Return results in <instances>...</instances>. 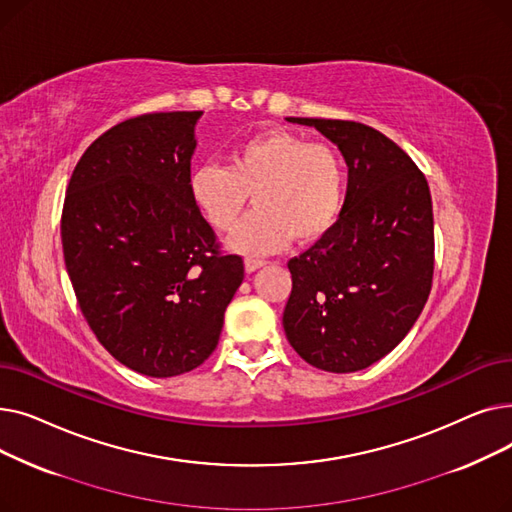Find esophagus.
<instances>
[{"instance_id":"esophagus-1","label":"esophagus","mask_w":512,"mask_h":512,"mask_svg":"<svg viewBox=\"0 0 512 512\" xmlns=\"http://www.w3.org/2000/svg\"><path fill=\"white\" fill-rule=\"evenodd\" d=\"M263 265H265L263 259H255V257H247V259H245V270H247V274H253V272L261 270Z\"/></svg>"}]
</instances>
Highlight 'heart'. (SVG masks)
I'll return each mask as SVG.
<instances>
[{"mask_svg":"<svg viewBox=\"0 0 512 512\" xmlns=\"http://www.w3.org/2000/svg\"><path fill=\"white\" fill-rule=\"evenodd\" d=\"M346 174L338 151L309 143L286 128H270L240 141L228 168L199 164L188 176V195L218 232L236 226L251 201L255 211L230 236L238 253H270L294 238L301 245L324 238L342 211Z\"/></svg>","mask_w":512,"mask_h":512,"instance_id":"b5f03b06","label":"heart"}]
</instances>
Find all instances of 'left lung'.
I'll list each match as a JSON object with an SVG mask.
<instances>
[{
    "mask_svg": "<svg viewBox=\"0 0 512 512\" xmlns=\"http://www.w3.org/2000/svg\"><path fill=\"white\" fill-rule=\"evenodd\" d=\"M332 141L348 168L334 228L288 261L292 292L282 326L309 365L351 373L409 334L432 290L434 213L425 176L371 126L286 118Z\"/></svg>",
    "mask_w": 512,
    "mask_h": 512,
    "instance_id": "left-lung-1",
    "label": "left lung"
}]
</instances>
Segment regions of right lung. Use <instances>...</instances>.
I'll return each instance as SVG.
<instances>
[{"label":"right lung","mask_w":512,"mask_h":512,"mask_svg":"<svg viewBox=\"0 0 512 512\" xmlns=\"http://www.w3.org/2000/svg\"><path fill=\"white\" fill-rule=\"evenodd\" d=\"M201 116L120 122L89 145L66 188L62 247L80 311L107 353L149 378H174L215 351L245 278L188 195Z\"/></svg>","instance_id":"1"}]
</instances>
